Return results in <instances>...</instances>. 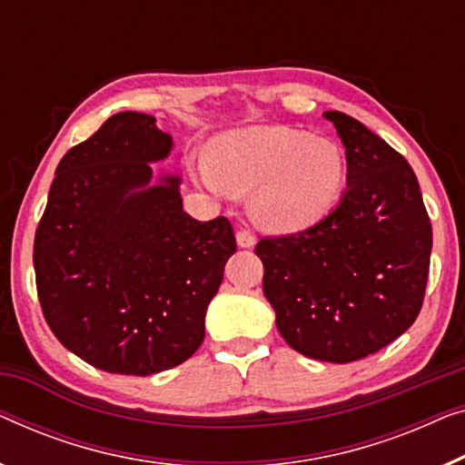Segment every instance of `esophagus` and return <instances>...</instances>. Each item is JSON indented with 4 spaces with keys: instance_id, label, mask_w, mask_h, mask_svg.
Returning a JSON list of instances; mask_svg holds the SVG:
<instances>
[{
    "instance_id": "1",
    "label": "esophagus",
    "mask_w": 465,
    "mask_h": 465,
    "mask_svg": "<svg viewBox=\"0 0 465 465\" xmlns=\"http://www.w3.org/2000/svg\"><path fill=\"white\" fill-rule=\"evenodd\" d=\"M237 243L241 247H253L255 245V234L249 231L247 226H241L237 231Z\"/></svg>"
}]
</instances>
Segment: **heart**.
I'll return each mask as SVG.
<instances>
[{"mask_svg": "<svg viewBox=\"0 0 465 465\" xmlns=\"http://www.w3.org/2000/svg\"><path fill=\"white\" fill-rule=\"evenodd\" d=\"M194 180L224 193H252V216L268 231H300L325 218L346 183V157L327 136L282 125L222 134L210 163L191 161Z\"/></svg>", "mask_w": 465, "mask_h": 465, "instance_id": "heart-1", "label": "heart"}]
</instances>
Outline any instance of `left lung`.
<instances>
[{
    "mask_svg": "<svg viewBox=\"0 0 465 465\" xmlns=\"http://www.w3.org/2000/svg\"><path fill=\"white\" fill-rule=\"evenodd\" d=\"M325 117L346 146L344 197L304 231L260 237L255 253L287 344L311 359L352 362L415 322L432 224L407 159L346 113Z\"/></svg>",
    "mask_w": 465,
    "mask_h": 465,
    "instance_id": "1",
    "label": "left lung"
}]
</instances>
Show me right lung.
<instances>
[{
  "instance_id": "obj_1",
  "label": "right lung",
  "mask_w": 465,
  "mask_h": 465,
  "mask_svg": "<svg viewBox=\"0 0 465 465\" xmlns=\"http://www.w3.org/2000/svg\"><path fill=\"white\" fill-rule=\"evenodd\" d=\"M172 136L144 113H117L56 167L35 232L44 319L60 344L109 373L151 375L184 362L205 338V311L232 224L183 210L180 180L151 186Z\"/></svg>"
}]
</instances>
